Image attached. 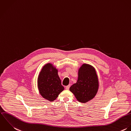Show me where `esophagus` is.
<instances>
[{"label":"esophagus","instance_id":"34e87169","mask_svg":"<svg viewBox=\"0 0 131 131\" xmlns=\"http://www.w3.org/2000/svg\"><path fill=\"white\" fill-rule=\"evenodd\" d=\"M70 84H69V85L67 86L66 87V89H67V90H69V88H70Z\"/></svg>","mask_w":131,"mask_h":131}]
</instances>
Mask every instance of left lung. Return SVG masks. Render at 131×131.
Here are the masks:
<instances>
[{
	"mask_svg": "<svg viewBox=\"0 0 131 131\" xmlns=\"http://www.w3.org/2000/svg\"><path fill=\"white\" fill-rule=\"evenodd\" d=\"M99 86L95 69L89 64H83L78 70L77 82L70 87V90L79 102L85 103L95 96Z\"/></svg>",
	"mask_w": 131,
	"mask_h": 131,
	"instance_id": "obj_1",
	"label": "left lung"
}]
</instances>
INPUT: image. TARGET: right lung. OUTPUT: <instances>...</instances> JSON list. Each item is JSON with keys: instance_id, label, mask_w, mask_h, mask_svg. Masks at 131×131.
Listing matches in <instances>:
<instances>
[{"instance_id": "add662e5", "label": "right lung", "mask_w": 131, "mask_h": 131, "mask_svg": "<svg viewBox=\"0 0 131 131\" xmlns=\"http://www.w3.org/2000/svg\"><path fill=\"white\" fill-rule=\"evenodd\" d=\"M38 86L41 95L49 101H54L64 90L58 75V70L51 63L43 67L38 78Z\"/></svg>"}]
</instances>
